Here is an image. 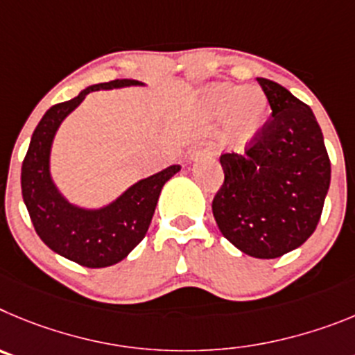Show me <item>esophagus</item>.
<instances>
[{
    "label": "esophagus",
    "mask_w": 355,
    "mask_h": 355,
    "mask_svg": "<svg viewBox=\"0 0 355 355\" xmlns=\"http://www.w3.org/2000/svg\"><path fill=\"white\" fill-rule=\"evenodd\" d=\"M216 154V148H214V145H210V143H203V145H198L196 148H194L193 155L191 157H212V155Z\"/></svg>",
    "instance_id": "34e87169"
}]
</instances>
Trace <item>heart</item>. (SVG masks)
Returning <instances> with one entry per match:
<instances>
[{
	"mask_svg": "<svg viewBox=\"0 0 355 355\" xmlns=\"http://www.w3.org/2000/svg\"><path fill=\"white\" fill-rule=\"evenodd\" d=\"M203 101L212 114L226 113L228 134L237 141H244L258 132L267 113V98L257 86L237 88L216 85L205 92Z\"/></svg>",
	"mask_w": 355,
	"mask_h": 355,
	"instance_id": "obj_1",
	"label": "heart"
}]
</instances>
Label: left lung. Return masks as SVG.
<instances>
[{"instance_id": "left-lung-1", "label": "left lung", "mask_w": 355, "mask_h": 355, "mask_svg": "<svg viewBox=\"0 0 355 355\" xmlns=\"http://www.w3.org/2000/svg\"><path fill=\"white\" fill-rule=\"evenodd\" d=\"M272 116L245 146L223 154L225 182L212 201L221 233L242 253L277 258L304 244L320 221L331 161L311 107L258 78Z\"/></svg>"}]
</instances>
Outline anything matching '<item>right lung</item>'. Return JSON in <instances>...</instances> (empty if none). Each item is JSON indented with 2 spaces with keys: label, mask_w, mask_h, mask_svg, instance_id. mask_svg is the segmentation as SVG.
Returning <instances> with one entry per match:
<instances>
[{
  "label": "right lung",
  "mask_w": 355,
  "mask_h": 355,
  "mask_svg": "<svg viewBox=\"0 0 355 355\" xmlns=\"http://www.w3.org/2000/svg\"><path fill=\"white\" fill-rule=\"evenodd\" d=\"M143 86L134 79H114L88 86L78 97L49 107L38 122L22 161V200L35 232L54 253L83 267L101 269L122 261L148 232L162 185L180 171V166L136 182L110 205L83 209L72 205L51 177V146L56 130L90 92Z\"/></svg>",
  "instance_id": "1"
}]
</instances>
